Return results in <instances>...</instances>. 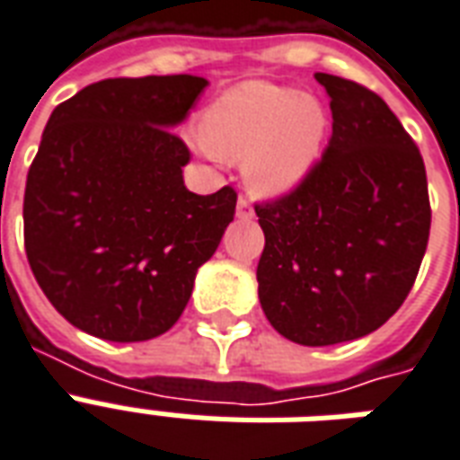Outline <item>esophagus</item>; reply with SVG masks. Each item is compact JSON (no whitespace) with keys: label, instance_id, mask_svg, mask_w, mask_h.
I'll list each match as a JSON object with an SVG mask.
<instances>
[{"label":"esophagus","instance_id":"esophagus-1","mask_svg":"<svg viewBox=\"0 0 460 460\" xmlns=\"http://www.w3.org/2000/svg\"><path fill=\"white\" fill-rule=\"evenodd\" d=\"M254 216V206L249 204V199L240 197L237 201V218H252Z\"/></svg>","mask_w":460,"mask_h":460}]
</instances>
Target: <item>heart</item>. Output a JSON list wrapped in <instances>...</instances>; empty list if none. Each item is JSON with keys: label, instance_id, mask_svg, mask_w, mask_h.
Here are the masks:
<instances>
[{"label": "heart", "instance_id": "1", "mask_svg": "<svg viewBox=\"0 0 460 460\" xmlns=\"http://www.w3.org/2000/svg\"><path fill=\"white\" fill-rule=\"evenodd\" d=\"M326 131L316 98L273 84H247L206 115L197 144L230 163H244L247 184L259 194H283L314 163Z\"/></svg>", "mask_w": 460, "mask_h": 460}]
</instances>
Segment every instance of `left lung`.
<instances>
[{"label":"left lung","instance_id":"obj_1","mask_svg":"<svg viewBox=\"0 0 460 460\" xmlns=\"http://www.w3.org/2000/svg\"><path fill=\"white\" fill-rule=\"evenodd\" d=\"M316 81L331 98L329 146L297 187L254 206L263 314L312 348L362 338L396 314L432 223L425 163L389 105L348 78Z\"/></svg>","mask_w":460,"mask_h":460}]
</instances>
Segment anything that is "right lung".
<instances>
[{"instance_id":"1","label":"right lung","mask_w":460,"mask_h":460,"mask_svg":"<svg viewBox=\"0 0 460 460\" xmlns=\"http://www.w3.org/2000/svg\"><path fill=\"white\" fill-rule=\"evenodd\" d=\"M206 78H105L59 102L28 170L23 242L52 307L102 341L172 329L201 263L234 218L237 191L184 187L174 127Z\"/></svg>"}]
</instances>
